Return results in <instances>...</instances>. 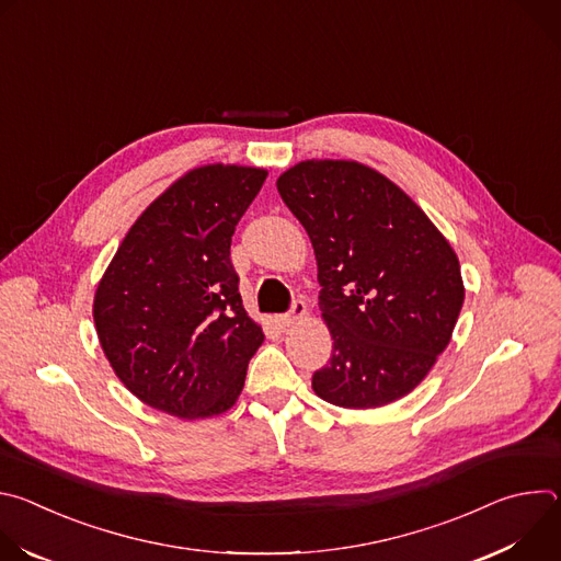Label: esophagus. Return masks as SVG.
Segmentation results:
<instances>
[{"mask_svg": "<svg viewBox=\"0 0 561 561\" xmlns=\"http://www.w3.org/2000/svg\"><path fill=\"white\" fill-rule=\"evenodd\" d=\"M306 314H308L306 301H301V299H295V301H293V306H290V310H288L286 314H279V317H277V322H279V327L288 329V327H295V324H299Z\"/></svg>", "mask_w": 561, "mask_h": 561, "instance_id": "1", "label": "esophagus"}]
</instances>
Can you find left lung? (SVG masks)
<instances>
[{
	"label": "left lung",
	"instance_id": "obj_1",
	"mask_svg": "<svg viewBox=\"0 0 561 561\" xmlns=\"http://www.w3.org/2000/svg\"><path fill=\"white\" fill-rule=\"evenodd\" d=\"M317 260L319 310L333 337L312 390L342 409L409 394L450 342L463 304L459 260L426 213L381 173L306 159L277 180Z\"/></svg>",
	"mask_w": 561,
	"mask_h": 561
}]
</instances>
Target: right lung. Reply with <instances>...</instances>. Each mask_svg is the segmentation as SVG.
<instances>
[{"label": "right lung", "mask_w": 561, "mask_h": 561, "mask_svg": "<svg viewBox=\"0 0 561 561\" xmlns=\"http://www.w3.org/2000/svg\"><path fill=\"white\" fill-rule=\"evenodd\" d=\"M266 175L234 164L188 171L137 217L100 279V344L144 404L204 420L242 392L264 333L244 310L230 239Z\"/></svg>", "instance_id": "right-lung-1"}]
</instances>
